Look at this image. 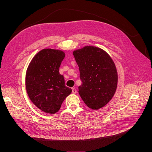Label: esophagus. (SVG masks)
<instances>
[{"instance_id": "esophagus-1", "label": "esophagus", "mask_w": 152, "mask_h": 152, "mask_svg": "<svg viewBox=\"0 0 152 152\" xmlns=\"http://www.w3.org/2000/svg\"><path fill=\"white\" fill-rule=\"evenodd\" d=\"M72 92L73 94H76L77 93V89L75 88H72Z\"/></svg>"}]
</instances>
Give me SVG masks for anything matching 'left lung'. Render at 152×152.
<instances>
[{
    "mask_svg": "<svg viewBox=\"0 0 152 152\" xmlns=\"http://www.w3.org/2000/svg\"><path fill=\"white\" fill-rule=\"evenodd\" d=\"M73 54L79 68L81 98L91 109L103 107L117 86V72L112 59L103 49L91 45L74 50Z\"/></svg>",
    "mask_w": 152,
    "mask_h": 152,
    "instance_id": "left-lung-1",
    "label": "left lung"
}]
</instances>
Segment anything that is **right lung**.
I'll return each mask as SVG.
<instances>
[{
    "label": "right lung",
    "mask_w": 152,
    "mask_h": 152,
    "mask_svg": "<svg viewBox=\"0 0 152 152\" xmlns=\"http://www.w3.org/2000/svg\"><path fill=\"white\" fill-rule=\"evenodd\" d=\"M65 53L44 49L32 59L26 74V89L30 100L43 112L54 114L72 93L59 72Z\"/></svg>",
    "instance_id": "obj_1"
}]
</instances>
